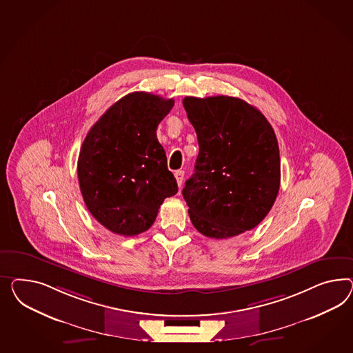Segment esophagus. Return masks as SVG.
Listing matches in <instances>:
<instances>
[{
	"mask_svg": "<svg viewBox=\"0 0 353 353\" xmlns=\"http://www.w3.org/2000/svg\"><path fill=\"white\" fill-rule=\"evenodd\" d=\"M183 176H185V172L183 171H176L174 172V177H176V181L179 183V186L181 188L182 182H183Z\"/></svg>",
	"mask_w": 353,
	"mask_h": 353,
	"instance_id": "34e87169",
	"label": "esophagus"
}]
</instances>
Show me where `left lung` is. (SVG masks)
<instances>
[{
  "mask_svg": "<svg viewBox=\"0 0 353 353\" xmlns=\"http://www.w3.org/2000/svg\"><path fill=\"white\" fill-rule=\"evenodd\" d=\"M195 128L199 154L182 195L194 228L226 239L254 229L276 201L280 155L266 117L231 96L182 101Z\"/></svg>",
  "mask_w": 353,
  "mask_h": 353,
  "instance_id": "1",
  "label": "left lung"
}]
</instances>
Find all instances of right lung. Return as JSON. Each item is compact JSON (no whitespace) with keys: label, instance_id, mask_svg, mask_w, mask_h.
<instances>
[{"label":"right lung","instance_id":"add662e5","mask_svg":"<svg viewBox=\"0 0 353 353\" xmlns=\"http://www.w3.org/2000/svg\"><path fill=\"white\" fill-rule=\"evenodd\" d=\"M174 104L132 92L112 105L88 131L77 172L87 210L104 228L134 236L152 228L159 207L177 191L157 128Z\"/></svg>","mask_w":353,"mask_h":353}]
</instances>
